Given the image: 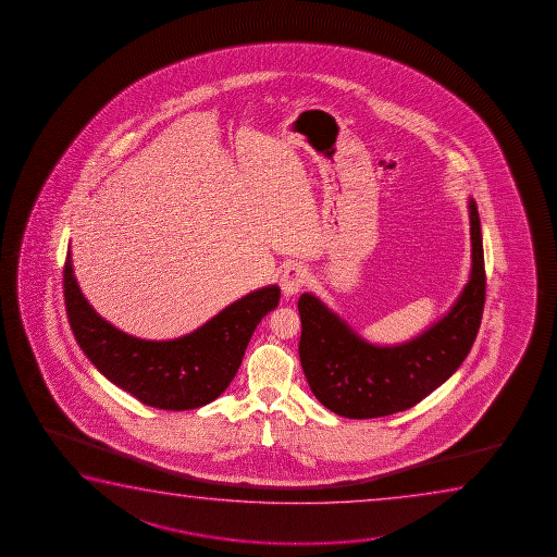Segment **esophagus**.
I'll list each match as a JSON object with an SVG mask.
<instances>
[{
	"mask_svg": "<svg viewBox=\"0 0 557 557\" xmlns=\"http://www.w3.org/2000/svg\"><path fill=\"white\" fill-rule=\"evenodd\" d=\"M308 270L300 264H290L289 268H285L282 274V290L285 297H293L297 295L298 290H302L306 283H308Z\"/></svg>",
	"mask_w": 557,
	"mask_h": 557,
	"instance_id": "1",
	"label": "esophagus"
}]
</instances>
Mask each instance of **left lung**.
<instances>
[{
    "label": "left lung",
    "instance_id": "8db88e82",
    "mask_svg": "<svg viewBox=\"0 0 557 557\" xmlns=\"http://www.w3.org/2000/svg\"><path fill=\"white\" fill-rule=\"evenodd\" d=\"M472 275L442 321L411 343L381 348L363 343L313 295H300L298 356L313 396L346 419L407 411L440 388L470 354L485 306V260L478 206L470 201Z\"/></svg>",
    "mask_w": 557,
    "mask_h": 557
}]
</instances>
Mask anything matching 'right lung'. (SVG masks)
I'll list each match as a JSON object with an SVG mask.
<instances>
[{
	"label": "right lung",
	"mask_w": 557,
	"mask_h": 557,
	"mask_svg": "<svg viewBox=\"0 0 557 557\" xmlns=\"http://www.w3.org/2000/svg\"><path fill=\"white\" fill-rule=\"evenodd\" d=\"M64 305L70 327L92 366L140 404L188 411L211 404L228 388L260 320L280 302V287L239 298L190 335L153 343L125 335L87 305L72 272L64 270Z\"/></svg>",
	"instance_id": "add662e5"
}]
</instances>
